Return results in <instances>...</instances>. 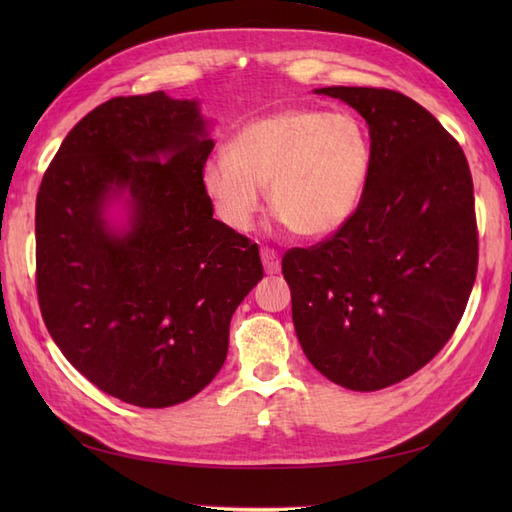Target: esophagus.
Instances as JSON below:
<instances>
[{
    "mask_svg": "<svg viewBox=\"0 0 512 512\" xmlns=\"http://www.w3.org/2000/svg\"><path fill=\"white\" fill-rule=\"evenodd\" d=\"M262 262H264V268H266L268 275L279 273L281 262H279V253L275 248H268V246L262 248Z\"/></svg>",
    "mask_w": 512,
    "mask_h": 512,
    "instance_id": "1",
    "label": "esophagus"
}]
</instances>
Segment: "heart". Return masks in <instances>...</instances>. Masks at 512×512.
Returning a JSON list of instances; mask_svg holds the SVG:
<instances>
[{"label": "heart", "instance_id": "b5f03b06", "mask_svg": "<svg viewBox=\"0 0 512 512\" xmlns=\"http://www.w3.org/2000/svg\"><path fill=\"white\" fill-rule=\"evenodd\" d=\"M374 167L365 123L352 112L290 107L253 118L226 154L202 165V189L215 215L248 231L268 187V202L301 237H325L350 220Z\"/></svg>", "mask_w": 512, "mask_h": 512}]
</instances>
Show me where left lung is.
I'll use <instances>...</instances> for the list:
<instances>
[{
	"instance_id": "left-lung-1",
	"label": "left lung",
	"mask_w": 512,
	"mask_h": 512,
	"mask_svg": "<svg viewBox=\"0 0 512 512\" xmlns=\"http://www.w3.org/2000/svg\"><path fill=\"white\" fill-rule=\"evenodd\" d=\"M369 125L374 167L356 213L281 270L308 361L354 391L396 385L453 336L477 275L473 178L458 140L409 96L321 88Z\"/></svg>"
}]
</instances>
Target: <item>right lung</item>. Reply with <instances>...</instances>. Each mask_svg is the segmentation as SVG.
Instances as JSON below:
<instances>
[{"label":"right lung","mask_w":512,"mask_h":512,"mask_svg":"<svg viewBox=\"0 0 512 512\" xmlns=\"http://www.w3.org/2000/svg\"><path fill=\"white\" fill-rule=\"evenodd\" d=\"M195 101L116 96L65 136L37 193V297L54 343L105 394L162 409L220 372L235 308L264 277L257 244L215 220ZM130 195L123 234L104 222Z\"/></svg>","instance_id":"obj_1"}]
</instances>
